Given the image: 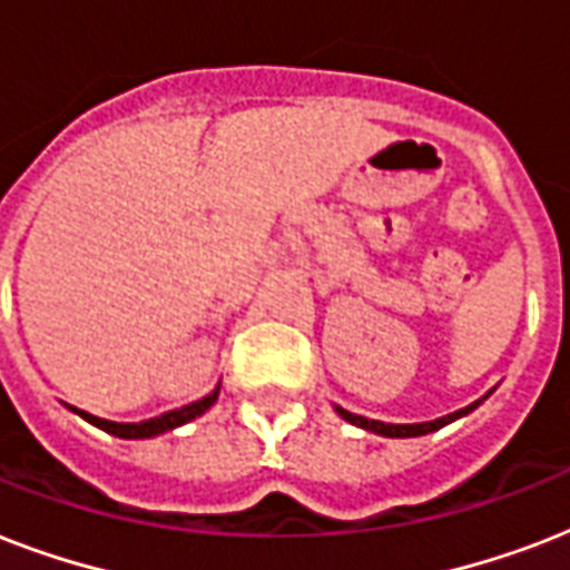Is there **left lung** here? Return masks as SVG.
<instances>
[{"mask_svg": "<svg viewBox=\"0 0 570 570\" xmlns=\"http://www.w3.org/2000/svg\"><path fill=\"white\" fill-rule=\"evenodd\" d=\"M491 393H494V390H488L485 396L476 399V402H470V405L459 407V411H452V414L438 416V420H425V423H381V420H370V416L352 414V411H346V407H340V405H334V411H337L346 423L357 425V429H364V432L381 434V438H420V434L438 432V429H443V425H450L455 423V420H461V416H468L470 411H476V407L491 396Z\"/></svg>", "mask_w": 570, "mask_h": 570, "instance_id": "left-lung-1", "label": "left lung"}]
</instances>
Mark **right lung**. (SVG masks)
Returning <instances> with one entry per match:
<instances>
[{"instance_id": "obj_1", "label": "right lung", "mask_w": 570, "mask_h": 570, "mask_svg": "<svg viewBox=\"0 0 570 570\" xmlns=\"http://www.w3.org/2000/svg\"><path fill=\"white\" fill-rule=\"evenodd\" d=\"M218 390H222V384H218L213 393H206L204 399L191 402V405L174 407V411H165V414L150 416V420H141V423H115V420H102V416H94V414H88V411H79V407H73V405H67V407H70L73 414L82 416V420H88L91 425H97V429H102V432L115 434V438H124V441H145V438H156V434L174 432V429H180V425L191 423L195 416L206 414V411L215 405Z\"/></svg>"}]
</instances>
